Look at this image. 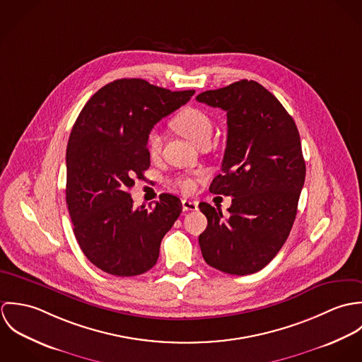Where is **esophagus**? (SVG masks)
I'll use <instances>...</instances> for the list:
<instances>
[{
  "instance_id": "34e87169",
  "label": "esophagus",
  "mask_w": 362,
  "mask_h": 362,
  "mask_svg": "<svg viewBox=\"0 0 362 362\" xmlns=\"http://www.w3.org/2000/svg\"><path fill=\"white\" fill-rule=\"evenodd\" d=\"M197 209H198V202L188 201V199L182 201V210L184 211H192V210H197Z\"/></svg>"
}]
</instances>
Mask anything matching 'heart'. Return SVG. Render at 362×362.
<instances>
[{"mask_svg":"<svg viewBox=\"0 0 362 362\" xmlns=\"http://www.w3.org/2000/svg\"><path fill=\"white\" fill-rule=\"evenodd\" d=\"M173 128L188 139L194 145H201L205 141H210L211 136V121L206 112L199 108L187 107L181 110L171 121ZM163 138L157 129H152L146 138V146L152 156H157L161 151ZM177 185L184 192H191L195 188V181L188 177H181L177 180Z\"/></svg>","mask_w":362,"mask_h":362,"instance_id":"obj_1","label":"heart"}]
</instances>
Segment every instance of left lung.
Segmentation results:
<instances>
[{"label": "left lung", "mask_w": 362, "mask_h": 362, "mask_svg": "<svg viewBox=\"0 0 362 362\" xmlns=\"http://www.w3.org/2000/svg\"><path fill=\"white\" fill-rule=\"evenodd\" d=\"M197 100L227 112V146L221 174L210 192L233 197L228 216L201 202L206 230L204 259L228 274L263 269L286 243L305 181L297 125L281 103L255 81L206 90Z\"/></svg>", "instance_id": "1"}]
</instances>
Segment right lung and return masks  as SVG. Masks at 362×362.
Instances as JSON below:
<instances>
[{
  "instance_id": "add662e5",
  "label": "right lung",
  "mask_w": 362,
  "mask_h": 362,
  "mask_svg": "<svg viewBox=\"0 0 362 362\" xmlns=\"http://www.w3.org/2000/svg\"><path fill=\"white\" fill-rule=\"evenodd\" d=\"M194 93L117 79L89 99L72 127L68 211L82 252L108 274L129 277L152 269L163 237L182 211L171 194H161L151 209H135L129 189L151 165L146 138L153 125Z\"/></svg>"
}]
</instances>
